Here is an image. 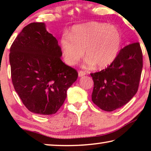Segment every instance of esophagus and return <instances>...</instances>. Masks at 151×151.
<instances>
[{
	"label": "esophagus",
	"instance_id": "1",
	"mask_svg": "<svg viewBox=\"0 0 151 151\" xmlns=\"http://www.w3.org/2000/svg\"><path fill=\"white\" fill-rule=\"evenodd\" d=\"M85 75H86V73L84 71H78V76H79V77H82V76H84Z\"/></svg>",
	"mask_w": 151,
	"mask_h": 151
}]
</instances>
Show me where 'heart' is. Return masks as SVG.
Instances as JSON below:
<instances>
[{
  "mask_svg": "<svg viewBox=\"0 0 151 151\" xmlns=\"http://www.w3.org/2000/svg\"><path fill=\"white\" fill-rule=\"evenodd\" d=\"M122 38L116 27L106 23L91 22L71 29L69 36L60 39V47L65 62L73 66L83 57L85 49L86 65L105 68L117 58Z\"/></svg>",
  "mask_w": 151,
  "mask_h": 151,
  "instance_id": "obj_1",
  "label": "heart"
}]
</instances>
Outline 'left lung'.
<instances>
[{
  "mask_svg": "<svg viewBox=\"0 0 151 151\" xmlns=\"http://www.w3.org/2000/svg\"><path fill=\"white\" fill-rule=\"evenodd\" d=\"M142 67L139 42L122 49L106 69L91 73L94 83L93 102L105 111H115L127 104L137 91Z\"/></svg>",
  "mask_w": 151,
  "mask_h": 151,
  "instance_id": "left-lung-1",
  "label": "left lung"
}]
</instances>
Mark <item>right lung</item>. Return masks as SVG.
<instances>
[{
  "label": "right lung",
  "mask_w": 151,
  "mask_h": 151,
  "mask_svg": "<svg viewBox=\"0 0 151 151\" xmlns=\"http://www.w3.org/2000/svg\"><path fill=\"white\" fill-rule=\"evenodd\" d=\"M58 40L44 22L22 29L10 48L12 80L16 93L31 112L55 114L67 98L78 72L61 60Z\"/></svg>",
  "instance_id": "right-lung-1"
}]
</instances>
